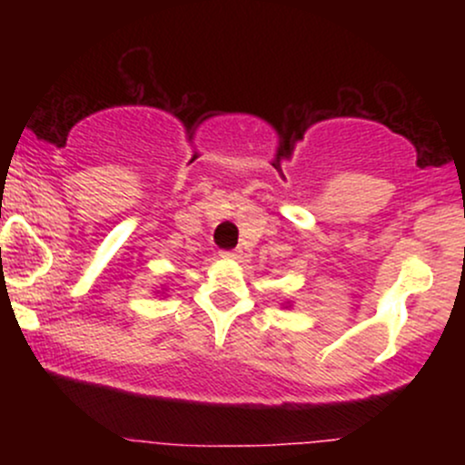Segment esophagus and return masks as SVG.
<instances>
[{
    "mask_svg": "<svg viewBox=\"0 0 465 465\" xmlns=\"http://www.w3.org/2000/svg\"><path fill=\"white\" fill-rule=\"evenodd\" d=\"M221 258L223 260H236L238 258V251H221Z\"/></svg>",
    "mask_w": 465,
    "mask_h": 465,
    "instance_id": "34e87169",
    "label": "esophagus"
}]
</instances>
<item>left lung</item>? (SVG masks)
Instances as JSON below:
<instances>
[{
    "label": "left lung",
    "instance_id": "left-lung-1",
    "mask_svg": "<svg viewBox=\"0 0 465 465\" xmlns=\"http://www.w3.org/2000/svg\"><path fill=\"white\" fill-rule=\"evenodd\" d=\"M284 308H291V303H289V306H288V307H286V306H285V303H284Z\"/></svg>",
    "mask_w": 465,
    "mask_h": 465
}]
</instances>
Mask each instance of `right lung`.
Instances as JSON below:
<instances>
[{"label": "right lung", "instance_id": "obj_1", "mask_svg": "<svg viewBox=\"0 0 465 465\" xmlns=\"http://www.w3.org/2000/svg\"><path fill=\"white\" fill-rule=\"evenodd\" d=\"M157 292V295H165V288H162V291H154Z\"/></svg>", "mask_w": 465, "mask_h": 465}]
</instances>
